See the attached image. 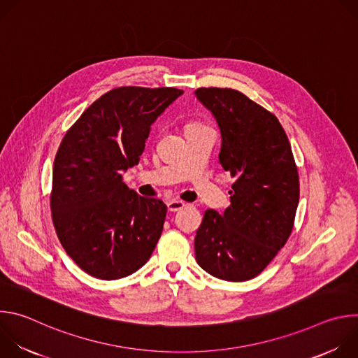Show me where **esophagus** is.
I'll list each match as a JSON object with an SVG mask.
<instances>
[{
    "label": "esophagus",
    "instance_id": "esophagus-1",
    "mask_svg": "<svg viewBox=\"0 0 358 358\" xmlns=\"http://www.w3.org/2000/svg\"><path fill=\"white\" fill-rule=\"evenodd\" d=\"M167 207H169V211L176 213V211H180V210H182L185 207V202L180 201V199H170L167 202Z\"/></svg>",
    "mask_w": 358,
    "mask_h": 358
}]
</instances>
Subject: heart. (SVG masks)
Listing matches in <instances>:
<instances>
[{
	"label": "heart",
	"instance_id": "heart-1",
	"mask_svg": "<svg viewBox=\"0 0 358 358\" xmlns=\"http://www.w3.org/2000/svg\"><path fill=\"white\" fill-rule=\"evenodd\" d=\"M189 124H196V123H189Z\"/></svg>",
	"mask_w": 358,
	"mask_h": 358
}]
</instances>
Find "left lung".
Masks as SVG:
<instances>
[{"label": "left lung", "instance_id": "obj_1", "mask_svg": "<svg viewBox=\"0 0 358 358\" xmlns=\"http://www.w3.org/2000/svg\"><path fill=\"white\" fill-rule=\"evenodd\" d=\"M196 99L221 130L220 163L236 181L221 215L207 210L195 235V259L229 282L258 276L287 242L299 203V174L278 117L235 89L199 87Z\"/></svg>", "mask_w": 358, "mask_h": 358}]
</instances>
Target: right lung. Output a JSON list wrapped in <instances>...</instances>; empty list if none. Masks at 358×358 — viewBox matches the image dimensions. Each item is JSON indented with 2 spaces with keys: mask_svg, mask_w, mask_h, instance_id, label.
<instances>
[{
  "mask_svg": "<svg viewBox=\"0 0 358 358\" xmlns=\"http://www.w3.org/2000/svg\"><path fill=\"white\" fill-rule=\"evenodd\" d=\"M184 92L122 86L100 96L66 131L54 163L50 211L57 235L90 276L120 279L151 257L167 206L129 189L150 126Z\"/></svg>",
  "mask_w": 358,
  "mask_h": 358,
  "instance_id": "add662e5",
  "label": "right lung"
}]
</instances>
